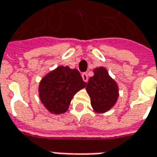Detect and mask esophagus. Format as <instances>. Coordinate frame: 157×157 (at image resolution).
Instances as JSON below:
<instances>
[{"mask_svg":"<svg viewBox=\"0 0 157 157\" xmlns=\"http://www.w3.org/2000/svg\"><path fill=\"white\" fill-rule=\"evenodd\" d=\"M82 79H83V81L85 82H87V81H88V75H87V74L86 73H82Z\"/></svg>","mask_w":157,"mask_h":157,"instance_id":"34e87169","label":"esophagus"}]
</instances>
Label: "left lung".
Returning <instances> with one entry per match:
<instances>
[{
  "label": "left lung",
  "mask_w": 157,
  "mask_h": 157,
  "mask_svg": "<svg viewBox=\"0 0 157 157\" xmlns=\"http://www.w3.org/2000/svg\"><path fill=\"white\" fill-rule=\"evenodd\" d=\"M93 72L94 75L89 78L86 89L93 110L99 113H105L112 109L118 100V85L104 67H98Z\"/></svg>",
  "instance_id": "1"
}]
</instances>
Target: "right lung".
<instances>
[{
    "instance_id": "add662e5",
    "label": "right lung",
    "mask_w": 157,
    "mask_h": 157,
    "mask_svg": "<svg viewBox=\"0 0 157 157\" xmlns=\"http://www.w3.org/2000/svg\"><path fill=\"white\" fill-rule=\"evenodd\" d=\"M86 85L76 69L60 65L41 80L39 86L40 101L49 112L60 114L68 110L74 95Z\"/></svg>"
}]
</instances>
